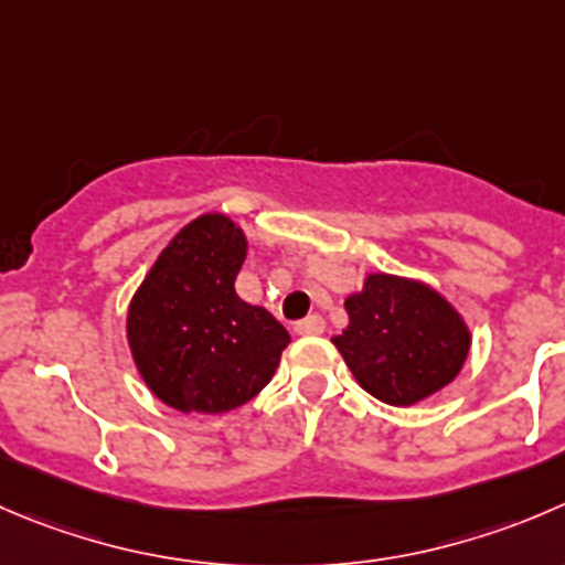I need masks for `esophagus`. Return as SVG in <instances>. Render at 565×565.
Listing matches in <instances>:
<instances>
[{"label":"esophagus","instance_id":"34e87169","mask_svg":"<svg viewBox=\"0 0 565 565\" xmlns=\"http://www.w3.org/2000/svg\"><path fill=\"white\" fill-rule=\"evenodd\" d=\"M295 331H298L300 337H320V333L326 331V320H322L320 315H309L306 320L295 322Z\"/></svg>","mask_w":565,"mask_h":565}]
</instances>
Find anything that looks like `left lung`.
Masks as SVG:
<instances>
[{
    "label": "left lung",
    "instance_id": "1",
    "mask_svg": "<svg viewBox=\"0 0 565 565\" xmlns=\"http://www.w3.org/2000/svg\"><path fill=\"white\" fill-rule=\"evenodd\" d=\"M348 328L331 342L364 392L386 405H414L463 370L472 331L461 311L419 278L366 273L344 298Z\"/></svg>",
    "mask_w": 565,
    "mask_h": 565
}]
</instances>
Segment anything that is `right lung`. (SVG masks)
I'll use <instances>...</instances> for the list:
<instances>
[{
  "label": "right lung",
  "instance_id": "add662e5",
  "mask_svg": "<svg viewBox=\"0 0 565 565\" xmlns=\"http://www.w3.org/2000/svg\"><path fill=\"white\" fill-rule=\"evenodd\" d=\"M243 226L204 212L173 234L126 311V342L157 399L182 414H226L270 383L289 333L237 295Z\"/></svg>",
  "mask_w": 565,
  "mask_h": 565
}]
</instances>
